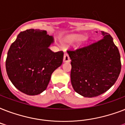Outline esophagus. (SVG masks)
<instances>
[{"mask_svg": "<svg viewBox=\"0 0 125 125\" xmlns=\"http://www.w3.org/2000/svg\"><path fill=\"white\" fill-rule=\"evenodd\" d=\"M71 61L70 58L69 56L67 53H65L64 56H63V62H69Z\"/></svg>", "mask_w": 125, "mask_h": 125, "instance_id": "1", "label": "esophagus"}]
</instances>
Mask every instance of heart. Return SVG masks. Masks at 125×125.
I'll return each instance as SVG.
<instances>
[{
  "label": "heart",
  "mask_w": 125,
  "mask_h": 125,
  "mask_svg": "<svg viewBox=\"0 0 125 125\" xmlns=\"http://www.w3.org/2000/svg\"><path fill=\"white\" fill-rule=\"evenodd\" d=\"M83 37L80 35H71L67 37L65 39L64 42L67 45H73L78 43L79 41L82 40Z\"/></svg>",
  "instance_id": "b5f03b06"
}]
</instances>
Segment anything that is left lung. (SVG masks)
Instances as JSON below:
<instances>
[{"label":"left lung","instance_id":"obj_1","mask_svg":"<svg viewBox=\"0 0 125 125\" xmlns=\"http://www.w3.org/2000/svg\"><path fill=\"white\" fill-rule=\"evenodd\" d=\"M67 53L71 60V84L83 97L99 96L117 80L121 69L120 54L108 33L102 31L100 40Z\"/></svg>","mask_w":125,"mask_h":125}]
</instances>
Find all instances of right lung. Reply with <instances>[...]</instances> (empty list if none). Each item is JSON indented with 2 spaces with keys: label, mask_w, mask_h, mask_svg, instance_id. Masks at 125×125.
I'll use <instances>...</instances> for the list:
<instances>
[{
  "label": "right lung",
  "mask_w": 125,
  "mask_h": 125,
  "mask_svg": "<svg viewBox=\"0 0 125 125\" xmlns=\"http://www.w3.org/2000/svg\"><path fill=\"white\" fill-rule=\"evenodd\" d=\"M54 42L46 30L32 28L19 34L6 61L7 74L17 89L28 95H39L47 89L63 58L62 51L49 49Z\"/></svg>",
  "instance_id": "obj_1"
}]
</instances>
